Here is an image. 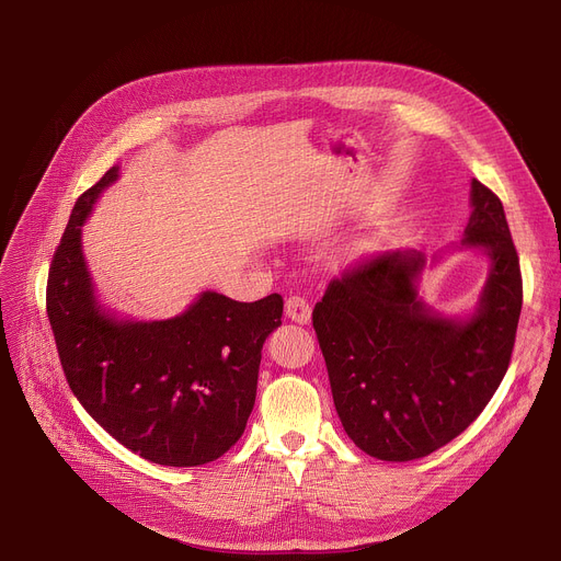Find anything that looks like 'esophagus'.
I'll list each match as a JSON object with an SVG mask.
<instances>
[{
    "label": "esophagus",
    "mask_w": 561,
    "mask_h": 561,
    "mask_svg": "<svg viewBox=\"0 0 561 561\" xmlns=\"http://www.w3.org/2000/svg\"><path fill=\"white\" fill-rule=\"evenodd\" d=\"M284 311L290 320L300 322V325H307V322L311 320V305L300 296H290L284 305Z\"/></svg>",
    "instance_id": "34e87169"
}]
</instances>
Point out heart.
<instances>
[{"label":"heart","mask_w":561,"mask_h":561,"mask_svg":"<svg viewBox=\"0 0 561 561\" xmlns=\"http://www.w3.org/2000/svg\"><path fill=\"white\" fill-rule=\"evenodd\" d=\"M389 236V231L387 229H377L370 239H366V241H362V245H359V252H373V250H377V245L385 241Z\"/></svg>","instance_id":"b5f03b06"}]
</instances>
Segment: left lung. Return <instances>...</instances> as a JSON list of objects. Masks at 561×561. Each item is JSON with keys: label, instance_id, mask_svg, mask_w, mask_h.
Instances as JSON below:
<instances>
[{"label": "left lung", "instance_id": "left-lung-1", "mask_svg": "<svg viewBox=\"0 0 561 561\" xmlns=\"http://www.w3.org/2000/svg\"><path fill=\"white\" fill-rule=\"evenodd\" d=\"M461 245L484 248L491 271L478 311L440 318L419 298L421 252H385L334 277L313 309L336 414L381 461L444 448L473 423L503 381L523 307L520 263L500 197L473 180Z\"/></svg>", "mask_w": 561, "mask_h": 561}]
</instances>
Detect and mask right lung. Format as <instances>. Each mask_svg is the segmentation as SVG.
I'll return each instance as SVG.
<instances>
[{"instance_id":"right-lung-1","label":"right lung","mask_w":561,"mask_h":561,"mask_svg":"<svg viewBox=\"0 0 561 561\" xmlns=\"http://www.w3.org/2000/svg\"><path fill=\"white\" fill-rule=\"evenodd\" d=\"M117 168L75 204L47 277V316L72 393L115 440L161 466H202L241 438L261 347L282 325L279 293L236 302L206 290L182 316L115 320L93 296L81 225Z\"/></svg>"}]
</instances>
